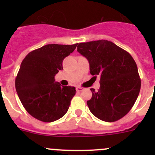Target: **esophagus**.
<instances>
[{"instance_id": "34e87169", "label": "esophagus", "mask_w": 155, "mask_h": 155, "mask_svg": "<svg viewBox=\"0 0 155 155\" xmlns=\"http://www.w3.org/2000/svg\"><path fill=\"white\" fill-rule=\"evenodd\" d=\"M76 91H79V92H80V91H82L84 90V87H80V86H77L76 87Z\"/></svg>"}]
</instances>
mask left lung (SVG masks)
<instances>
[{
	"mask_svg": "<svg viewBox=\"0 0 155 155\" xmlns=\"http://www.w3.org/2000/svg\"><path fill=\"white\" fill-rule=\"evenodd\" d=\"M77 51L88 61L91 74L101 76L100 89L91 88L92 97L87 101L91 112L107 122L121 119L134 105L141 87L135 61L108 40L81 43Z\"/></svg>",
	"mask_w": 155,
	"mask_h": 155,
	"instance_id": "8db88e82",
	"label": "left lung"
}]
</instances>
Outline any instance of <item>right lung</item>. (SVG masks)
Listing matches in <instances>:
<instances>
[{"label": "right lung", "mask_w": 155, "mask_h": 155, "mask_svg": "<svg viewBox=\"0 0 155 155\" xmlns=\"http://www.w3.org/2000/svg\"><path fill=\"white\" fill-rule=\"evenodd\" d=\"M73 45L48 44L31 51L22 61L15 78V89L28 112L43 122H52L66 114L76 88L61 86L54 76L73 52Z\"/></svg>", "instance_id": "1"}]
</instances>
